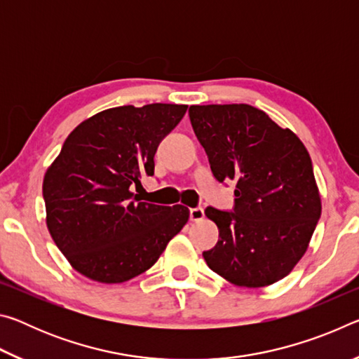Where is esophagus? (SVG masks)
Masks as SVG:
<instances>
[{
    "mask_svg": "<svg viewBox=\"0 0 359 359\" xmlns=\"http://www.w3.org/2000/svg\"><path fill=\"white\" fill-rule=\"evenodd\" d=\"M203 218H204V209L203 208L190 209V220L191 222H201Z\"/></svg>",
    "mask_w": 359,
    "mask_h": 359,
    "instance_id": "obj_1",
    "label": "esophagus"
}]
</instances>
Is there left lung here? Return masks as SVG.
<instances>
[{
	"instance_id": "8db88e82",
	"label": "left lung",
	"mask_w": 359,
	"mask_h": 359,
	"mask_svg": "<svg viewBox=\"0 0 359 359\" xmlns=\"http://www.w3.org/2000/svg\"><path fill=\"white\" fill-rule=\"evenodd\" d=\"M188 115L214 177L236 185L233 209L204 210L220 233L205 263L239 287L278 282L306 253L321 215L311 155L250 104L190 106Z\"/></svg>"
}]
</instances>
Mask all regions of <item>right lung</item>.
Wrapping results in <instances>:
<instances>
[{
    "label": "right lung",
    "instance_id": "obj_1",
    "mask_svg": "<svg viewBox=\"0 0 359 359\" xmlns=\"http://www.w3.org/2000/svg\"><path fill=\"white\" fill-rule=\"evenodd\" d=\"M185 112L184 104L120 106L66 137L42 196L52 239L82 276L121 283L142 274L188 222L185 205L141 203L130 191L154 175L158 145Z\"/></svg>",
    "mask_w": 359,
    "mask_h": 359
}]
</instances>
